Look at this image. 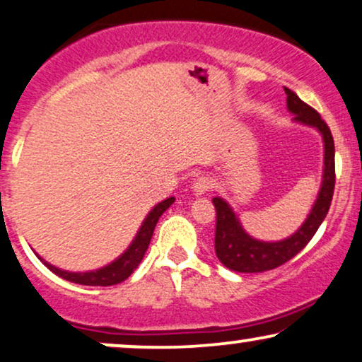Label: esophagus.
Here are the masks:
<instances>
[{"mask_svg": "<svg viewBox=\"0 0 362 362\" xmlns=\"http://www.w3.org/2000/svg\"><path fill=\"white\" fill-rule=\"evenodd\" d=\"M214 187H215V180H214L212 177H209V175L199 177L194 182V190L197 192V194H205V192L212 190Z\"/></svg>", "mask_w": 362, "mask_h": 362, "instance_id": "esophagus-1", "label": "esophagus"}]
</instances>
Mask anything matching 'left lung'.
<instances>
[{"instance_id": "obj_1", "label": "left lung", "mask_w": 362, "mask_h": 362, "mask_svg": "<svg viewBox=\"0 0 362 362\" xmlns=\"http://www.w3.org/2000/svg\"><path fill=\"white\" fill-rule=\"evenodd\" d=\"M287 93V108L294 113V120L304 125L315 127L324 139V177L321 192L310 210L308 221L289 239L281 242H260L247 235L239 221L221 197H214L215 205V254L221 262L235 272H265L272 271L287 260L296 257L309 240L313 239L319 226L331 207L334 184H336V165H334V139L327 123L308 103H304L294 91L284 88Z\"/></svg>"}]
</instances>
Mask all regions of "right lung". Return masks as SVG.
Here are the masks:
<instances>
[{
	"instance_id": "1",
	"label": "right lung",
	"mask_w": 362,
	"mask_h": 362,
	"mask_svg": "<svg viewBox=\"0 0 362 362\" xmlns=\"http://www.w3.org/2000/svg\"><path fill=\"white\" fill-rule=\"evenodd\" d=\"M175 202V199L170 197V199L163 200L160 202L157 207H155L152 212L147 215L145 218L144 226L140 227L139 234H136L135 240L132 242V245L128 247V250L122 255L120 259H117L115 262H112L107 267L98 269L95 272H66V271H59V269L54 267V265L45 262L43 259L40 257L41 262H43L49 271L57 274V276L66 279V281L75 282V284H81V286H115V284H120L132 276V272L139 267V264L144 259L145 252H147L150 240H152L155 226H157L160 215H162L165 210L170 207V205Z\"/></svg>"
}]
</instances>
